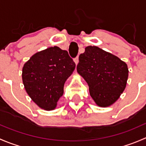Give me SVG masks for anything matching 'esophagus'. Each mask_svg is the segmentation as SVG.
<instances>
[{
    "label": "esophagus",
    "mask_w": 146,
    "mask_h": 146,
    "mask_svg": "<svg viewBox=\"0 0 146 146\" xmlns=\"http://www.w3.org/2000/svg\"><path fill=\"white\" fill-rule=\"evenodd\" d=\"M74 61H75V63H76V65L78 64V61H79V58H78V56H76V58H74Z\"/></svg>",
    "instance_id": "1"
}]
</instances>
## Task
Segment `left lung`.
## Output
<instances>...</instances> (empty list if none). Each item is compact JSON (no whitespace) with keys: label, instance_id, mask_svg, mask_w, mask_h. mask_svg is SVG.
<instances>
[{"label":"left lung","instance_id":"8db88e82","mask_svg":"<svg viewBox=\"0 0 146 146\" xmlns=\"http://www.w3.org/2000/svg\"><path fill=\"white\" fill-rule=\"evenodd\" d=\"M77 71L88 82L95 103L103 107L118 100L126 88L129 75L126 63L95 46H87L79 56Z\"/></svg>","mask_w":146,"mask_h":146}]
</instances>
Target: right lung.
<instances>
[{
  "mask_svg": "<svg viewBox=\"0 0 146 146\" xmlns=\"http://www.w3.org/2000/svg\"><path fill=\"white\" fill-rule=\"evenodd\" d=\"M76 64L66 50L50 47L32 56L23 68V81L32 100L46 110L55 109Z\"/></svg>",
  "mask_w": 146,
  "mask_h": 146,
  "instance_id": "obj_1",
  "label": "right lung"
}]
</instances>
